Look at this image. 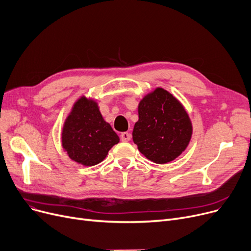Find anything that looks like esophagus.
I'll list each match as a JSON object with an SVG mask.
<instances>
[{
    "label": "esophagus",
    "instance_id": "obj_1",
    "mask_svg": "<svg viewBox=\"0 0 251 251\" xmlns=\"http://www.w3.org/2000/svg\"><path fill=\"white\" fill-rule=\"evenodd\" d=\"M121 139H122L123 142H128V141L130 140V134L125 132V133H123V134L121 135Z\"/></svg>",
    "mask_w": 251,
    "mask_h": 251
}]
</instances>
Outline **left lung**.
Wrapping results in <instances>:
<instances>
[{
  "label": "left lung",
  "instance_id": "8db88e82",
  "mask_svg": "<svg viewBox=\"0 0 251 251\" xmlns=\"http://www.w3.org/2000/svg\"><path fill=\"white\" fill-rule=\"evenodd\" d=\"M138 113L133 141L147 159L164 164L186 150L193 134L192 122L173 94L157 87L140 100Z\"/></svg>",
  "mask_w": 251,
  "mask_h": 251
}]
</instances>
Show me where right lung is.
Masks as SVG:
<instances>
[{
	"label": "right lung",
	"instance_id": "add662e5",
	"mask_svg": "<svg viewBox=\"0 0 251 251\" xmlns=\"http://www.w3.org/2000/svg\"><path fill=\"white\" fill-rule=\"evenodd\" d=\"M119 137L102 116L96 99L80 96L65 118L62 148L68 157L83 166L102 162Z\"/></svg>",
	"mask_w": 251,
	"mask_h": 251
}]
</instances>
